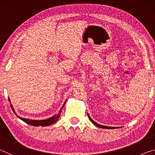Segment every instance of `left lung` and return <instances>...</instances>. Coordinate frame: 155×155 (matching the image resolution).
Instances as JSON below:
<instances>
[{"label":"left lung","instance_id":"left-lung-1","mask_svg":"<svg viewBox=\"0 0 155 155\" xmlns=\"http://www.w3.org/2000/svg\"><path fill=\"white\" fill-rule=\"evenodd\" d=\"M87 115H88V117H89V118H90V121L93 123V124L95 125V126H96L97 127H98V128H106V129H114V128H116L117 127H107V126H103V125H101V124H98V123H96V122H94V120L91 118L90 117V115H89V114H87Z\"/></svg>","mask_w":155,"mask_h":155}]
</instances>
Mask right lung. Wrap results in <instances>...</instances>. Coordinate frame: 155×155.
Returning a JSON list of instances; mask_svg holds the SVG:
<instances>
[{"label":"right lung","instance_id":"add662e5","mask_svg":"<svg viewBox=\"0 0 155 155\" xmlns=\"http://www.w3.org/2000/svg\"><path fill=\"white\" fill-rule=\"evenodd\" d=\"M8 100L10 103V106H11V108L12 109V111H14V114H15V115L18 117V118L20 119L21 120H22V121H24L25 122L27 123V124H30L31 126H34V127H40V126H41V127H47V126H49L51 124H54V122H57V120H59L60 115H61V113L62 111V109H63V107H64L65 104V102L64 104H63V106L61 109H60L59 113L57 114H55L54 115H53V116H52L51 117H49V118L48 119H46V120H30V119H27V118H24V117H21L20 116H19V115H18L16 113H15V110L14 109V107H13L12 104H11V101H10L9 98H8Z\"/></svg>","mask_w":155,"mask_h":155}]
</instances>
